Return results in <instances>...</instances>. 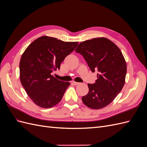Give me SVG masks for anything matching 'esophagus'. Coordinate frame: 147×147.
I'll return each mask as SVG.
<instances>
[{"instance_id":"esophagus-1","label":"esophagus","mask_w":147,"mask_h":147,"mask_svg":"<svg viewBox=\"0 0 147 147\" xmlns=\"http://www.w3.org/2000/svg\"><path fill=\"white\" fill-rule=\"evenodd\" d=\"M72 83L74 84V85H78V84H80V83L78 82H73Z\"/></svg>"}]
</instances>
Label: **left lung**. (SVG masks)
Segmentation results:
<instances>
[{"mask_svg": "<svg viewBox=\"0 0 147 147\" xmlns=\"http://www.w3.org/2000/svg\"><path fill=\"white\" fill-rule=\"evenodd\" d=\"M87 62L92 72L98 71L94 84H88L89 92L82 97L83 104L100 109L112 102L123 89L127 71L125 59L119 48L105 37L81 42L75 50Z\"/></svg>", "mask_w": 147, "mask_h": 147, "instance_id": "left-lung-1", "label": "left lung"}]
</instances>
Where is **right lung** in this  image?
Here are the masks:
<instances>
[{
	"label": "right lung",
	"instance_id": "add662e5",
	"mask_svg": "<svg viewBox=\"0 0 147 147\" xmlns=\"http://www.w3.org/2000/svg\"><path fill=\"white\" fill-rule=\"evenodd\" d=\"M78 44L44 35L26 49L20 62V78L34 104L48 109L61 100L70 83L59 80L51 72L59 70L61 63Z\"/></svg>",
	"mask_w": 147,
	"mask_h": 147
}]
</instances>
